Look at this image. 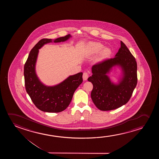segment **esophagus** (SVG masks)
Returning a JSON list of instances; mask_svg holds the SVG:
<instances>
[{
	"label": "esophagus",
	"mask_w": 159,
	"mask_h": 159,
	"mask_svg": "<svg viewBox=\"0 0 159 159\" xmlns=\"http://www.w3.org/2000/svg\"><path fill=\"white\" fill-rule=\"evenodd\" d=\"M83 78L84 80H87V79L89 78V74L87 72H84L83 73Z\"/></svg>",
	"instance_id": "obj_1"
}]
</instances>
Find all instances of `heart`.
<instances>
[{
    "mask_svg": "<svg viewBox=\"0 0 159 159\" xmlns=\"http://www.w3.org/2000/svg\"><path fill=\"white\" fill-rule=\"evenodd\" d=\"M87 49L89 54L94 55L99 53V57L100 59H107L112 54V51L110 48H104V45L99 42H89L87 44Z\"/></svg>",
    "mask_w": 159,
    "mask_h": 159,
    "instance_id": "obj_1",
    "label": "heart"
}]
</instances>
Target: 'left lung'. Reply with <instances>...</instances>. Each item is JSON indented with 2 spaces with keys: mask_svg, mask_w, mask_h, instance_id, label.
<instances>
[{
  "mask_svg": "<svg viewBox=\"0 0 159 159\" xmlns=\"http://www.w3.org/2000/svg\"><path fill=\"white\" fill-rule=\"evenodd\" d=\"M116 65L122 70V78L117 84L111 82L107 75ZM92 73L88 78L93 86L91 97L98 109L110 111L128 102L137 85V62L123 42L115 57L94 65Z\"/></svg>",
  "mask_w": 159,
  "mask_h": 159,
  "instance_id": "obj_1",
  "label": "left lung"
}]
</instances>
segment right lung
I'll list each match as a JSON object with an SVG mask.
<instances>
[{
	"instance_id": "add662e5",
	"label": "right lung",
	"mask_w": 159,
	"mask_h": 159,
	"mask_svg": "<svg viewBox=\"0 0 159 159\" xmlns=\"http://www.w3.org/2000/svg\"><path fill=\"white\" fill-rule=\"evenodd\" d=\"M70 34L54 40V43L69 39ZM52 39H41L29 53L24 65V75L26 92L38 109L47 112H60L70 105L74 92L83 83V73L68 76L58 85L47 86L40 81L35 71V65L40 48L45 44L52 42Z\"/></svg>"
}]
</instances>
